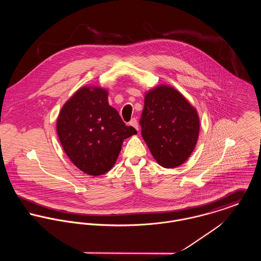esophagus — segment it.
<instances>
[{"label":"esophagus","instance_id":"esophagus-1","mask_svg":"<svg viewBox=\"0 0 261 261\" xmlns=\"http://www.w3.org/2000/svg\"><path fill=\"white\" fill-rule=\"evenodd\" d=\"M129 125H132V126H134L137 130H139V123H138V120H137V118H132V120L129 121Z\"/></svg>","mask_w":261,"mask_h":261}]
</instances>
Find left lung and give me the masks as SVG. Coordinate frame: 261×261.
I'll list each match as a JSON object with an SVG mask.
<instances>
[{
  "label": "left lung",
  "instance_id": "8db88e82",
  "mask_svg": "<svg viewBox=\"0 0 261 261\" xmlns=\"http://www.w3.org/2000/svg\"><path fill=\"white\" fill-rule=\"evenodd\" d=\"M140 124L152 156L164 168L179 167L196 147L198 113L173 87L161 85L146 93Z\"/></svg>",
  "mask_w": 261,
  "mask_h": 261
}]
</instances>
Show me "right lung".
<instances>
[{"label": "right lung", "mask_w": 261, "mask_h": 261, "mask_svg": "<svg viewBox=\"0 0 261 261\" xmlns=\"http://www.w3.org/2000/svg\"><path fill=\"white\" fill-rule=\"evenodd\" d=\"M108 95L100 87H82L63 106L57 119L64 151L79 170L90 176L109 172L123 140L137 134L109 105Z\"/></svg>", "instance_id": "add662e5"}]
</instances>
